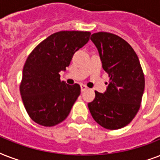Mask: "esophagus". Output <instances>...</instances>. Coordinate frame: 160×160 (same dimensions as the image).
Returning <instances> with one entry per match:
<instances>
[{"instance_id": "1", "label": "esophagus", "mask_w": 160, "mask_h": 160, "mask_svg": "<svg viewBox=\"0 0 160 160\" xmlns=\"http://www.w3.org/2000/svg\"><path fill=\"white\" fill-rule=\"evenodd\" d=\"M80 89H81V91H85V90H87V86L85 85H80Z\"/></svg>"}]
</instances>
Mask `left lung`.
<instances>
[{"instance_id":"left-lung-1","label":"left lung","mask_w":160,"mask_h":160,"mask_svg":"<svg viewBox=\"0 0 160 160\" xmlns=\"http://www.w3.org/2000/svg\"><path fill=\"white\" fill-rule=\"evenodd\" d=\"M90 40L100 54L109 80L104 94L95 92L88 104L93 119L107 129L126 126L138 113L144 90L139 58L127 41L108 32L94 33Z\"/></svg>"}]
</instances>
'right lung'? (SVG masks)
<instances>
[{"label": "right lung", "instance_id": "1", "mask_svg": "<svg viewBox=\"0 0 160 160\" xmlns=\"http://www.w3.org/2000/svg\"><path fill=\"white\" fill-rule=\"evenodd\" d=\"M90 36L89 31H59L39 44L26 59L20 92L29 116L38 124L55 126L70 114L80 86L61 81L59 73L69 66Z\"/></svg>", "mask_w": 160, "mask_h": 160}]
</instances>
